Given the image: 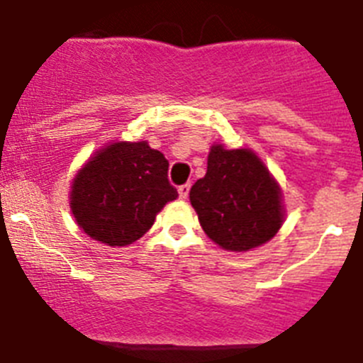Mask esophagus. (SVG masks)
Wrapping results in <instances>:
<instances>
[{"mask_svg": "<svg viewBox=\"0 0 363 363\" xmlns=\"http://www.w3.org/2000/svg\"><path fill=\"white\" fill-rule=\"evenodd\" d=\"M178 195H179V199H187V196H189V185L185 184V185H179L178 187Z\"/></svg>", "mask_w": 363, "mask_h": 363, "instance_id": "obj_1", "label": "esophagus"}]
</instances>
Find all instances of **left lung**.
Instances as JSON below:
<instances>
[{
  "label": "left lung",
  "mask_w": 363,
  "mask_h": 363,
  "mask_svg": "<svg viewBox=\"0 0 363 363\" xmlns=\"http://www.w3.org/2000/svg\"><path fill=\"white\" fill-rule=\"evenodd\" d=\"M189 199L206 236L236 253L269 242L285 217L279 185L251 150L211 146Z\"/></svg>",
  "instance_id": "obj_1"
}]
</instances>
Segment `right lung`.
Listing matches in <instances>:
<instances>
[{
    "label": "right lung",
    "mask_w": 363,
    "mask_h": 363,
    "mask_svg": "<svg viewBox=\"0 0 363 363\" xmlns=\"http://www.w3.org/2000/svg\"><path fill=\"white\" fill-rule=\"evenodd\" d=\"M178 191L168 161L147 142H114L99 150L72 179L69 204L78 227L110 247L136 242Z\"/></svg>",
    "instance_id": "right-lung-1"
}]
</instances>
